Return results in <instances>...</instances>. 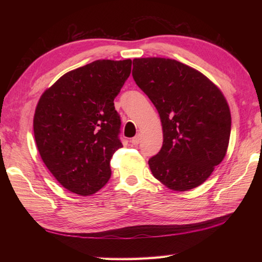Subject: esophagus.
<instances>
[{"label": "esophagus", "mask_w": 262, "mask_h": 262, "mask_svg": "<svg viewBox=\"0 0 262 262\" xmlns=\"http://www.w3.org/2000/svg\"><path fill=\"white\" fill-rule=\"evenodd\" d=\"M130 142H132V144H134V145H137V144H140V142H141V135L138 134L135 137H133Z\"/></svg>", "instance_id": "obj_1"}]
</instances>
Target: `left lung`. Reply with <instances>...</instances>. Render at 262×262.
Wrapping results in <instances>:
<instances>
[{"instance_id": "1", "label": "left lung", "mask_w": 262, "mask_h": 262, "mask_svg": "<svg viewBox=\"0 0 262 262\" xmlns=\"http://www.w3.org/2000/svg\"><path fill=\"white\" fill-rule=\"evenodd\" d=\"M133 66L134 81L162 122V148L148 160L154 178L176 191L200 186L229 146L231 113L223 93L176 59L135 58Z\"/></svg>"}]
</instances>
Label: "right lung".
Masks as SVG:
<instances>
[{
	"label": "right lung",
	"instance_id": "add662e5",
	"mask_svg": "<svg viewBox=\"0 0 262 262\" xmlns=\"http://www.w3.org/2000/svg\"><path fill=\"white\" fill-rule=\"evenodd\" d=\"M130 70V59L94 60L59 77L39 99L33 117L39 154L71 192L93 194L110 179V160L122 146L114 100Z\"/></svg>",
	"mask_w": 262,
	"mask_h": 262
}]
</instances>
